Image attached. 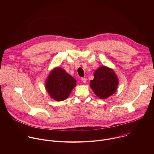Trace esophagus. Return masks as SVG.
Returning <instances> with one entry per match:
<instances>
[{"instance_id":"obj_1","label":"esophagus","mask_w":154,"mask_h":154,"mask_svg":"<svg viewBox=\"0 0 154 154\" xmlns=\"http://www.w3.org/2000/svg\"><path fill=\"white\" fill-rule=\"evenodd\" d=\"M81 80H82V81L83 82V83H85L86 82V78H83H83H82Z\"/></svg>"}]
</instances>
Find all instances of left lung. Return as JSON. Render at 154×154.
<instances>
[{
    "instance_id": "obj_1",
    "label": "left lung",
    "mask_w": 154,
    "mask_h": 154,
    "mask_svg": "<svg viewBox=\"0 0 154 154\" xmlns=\"http://www.w3.org/2000/svg\"><path fill=\"white\" fill-rule=\"evenodd\" d=\"M94 76L90 86L98 97L105 99L115 93L119 80L113 69L103 66L94 71Z\"/></svg>"
}]
</instances>
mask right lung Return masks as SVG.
<instances>
[{
  "instance_id": "add662e5",
  "label": "right lung",
  "mask_w": 154,
  "mask_h": 154,
  "mask_svg": "<svg viewBox=\"0 0 154 154\" xmlns=\"http://www.w3.org/2000/svg\"><path fill=\"white\" fill-rule=\"evenodd\" d=\"M77 80L61 67L52 69L45 82L46 90L50 97L56 101L66 99L74 88Z\"/></svg>"
}]
</instances>
